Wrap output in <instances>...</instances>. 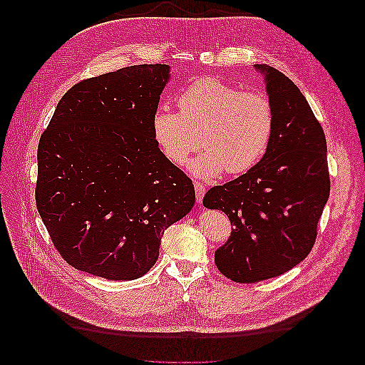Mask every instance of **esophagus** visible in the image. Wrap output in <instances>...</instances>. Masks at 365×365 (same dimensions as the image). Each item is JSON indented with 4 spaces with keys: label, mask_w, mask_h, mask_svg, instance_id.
Instances as JSON below:
<instances>
[{
    "label": "esophagus",
    "mask_w": 365,
    "mask_h": 365,
    "mask_svg": "<svg viewBox=\"0 0 365 365\" xmlns=\"http://www.w3.org/2000/svg\"><path fill=\"white\" fill-rule=\"evenodd\" d=\"M195 190H196V200H197V203H200L203 199V195H205V185L199 181H195Z\"/></svg>",
    "instance_id": "obj_1"
}]
</instances>
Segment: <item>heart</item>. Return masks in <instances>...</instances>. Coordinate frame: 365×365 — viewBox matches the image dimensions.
<instances>
[{
	"mask_svg": "<svg viewBox=\"0 0 365 365\" xmlns=\"http://www.w3.org/2000/svg\"><path fill=\"white\" fill-rule=\"evenodd\" d=\"M178 108L160 107L154 113L153 136L177 166L188 160L202 140L203 153L190 163L199 178L218 177L225 169L230 175L245 173L264 158L272 143L274 111L264 93L242 92L220 78L205 77L180 93Z\"/></svg>",
	"mask_w": 365,
	"mask_h": 365,
	"instance_id": "1",
	"label": "heart"
}]
</instances>
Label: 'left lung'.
Returning <instances> with one entry per match:
<instances>
[{"label":"left lung","mask_w":365,"mask_h":365,"mask_svg":"<svg viewBox=\"0 0 365 365\" xmlns=\"http://www.w3.org/2000/svg\"><path fill=\"white\" fill-rule=\"evenodd\" d=\"M264 74L274 111L272 143L252 169L207 190L203 205L229 217L232 233L215 251L229 279L254 284L279 276L307 257L329 196L327 141L299 88L277 69Z\"/></svg>","instance_id":"obj_1"}]
</instances>
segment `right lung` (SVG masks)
<instances>
[{"label":"right lung","mask_w":365,"mask_h":365,"mask_svg":"<svg viewBox=\"0 0 365 365\" xmlns=\"http://www.w3.org/2000/svg\"><path fill=\"white\" fill-rule=\"evenodd\" d=\"M168 80L163 63L83 80L40 138L37 210L74 269L136 279L158 259L163 232L192 211L195 185L151 129Z\"/></svg>","instance_id":"right-lung-1"}]
</instances>
